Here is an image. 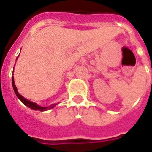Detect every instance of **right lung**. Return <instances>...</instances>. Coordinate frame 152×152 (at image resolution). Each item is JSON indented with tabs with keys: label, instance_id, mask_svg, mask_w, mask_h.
<instances>
[{
	"label": "right lung",
	"instance_id": "right-lung-1",
	"mask_svg": "<svg viewBox=\"0 0 152 152\" xmlns=\"http://www.w3.org/2000/svg\"><path fill=\"white\" fill-rule=\"evenodd\" d=\"M12 85H13V90H14V93H16L17 96L18 97V99L21 101V102L25 104V105H26L30 109H32V110H39V111H44V110H50L51 108H53L56 104H54L53 105H50L49 107H41V106H39L38 104H36V103H34V102H30L27 99L24 98L22 95H20L18 92V89H17L16 86H15V84H14V80H13V76H12Z\"/></svg>",
	"mask_w": 152,
	"mask_h": 152
}]
</instances>
